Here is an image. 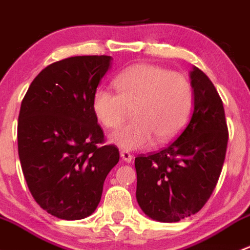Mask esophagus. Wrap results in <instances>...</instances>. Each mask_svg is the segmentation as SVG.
I'll list each match as a JSON object with an SVG mask.
<instances>
[{"instance_id":"esophagus-1","label":"esophagus","mask_w":250,"mask_h":250,"mask_svg":"<svg viewBox=\"0 0 250 250\" xmlns=\"http://www.w3.org/2000/svg\"><path fill=\"white\" fill-rule=\"evenodd\" d=\"M121 157H122V160L125 161V162L127 163H130L133 160V155L130 152H128V151H121Z\"/></svg>"}]
</instances>
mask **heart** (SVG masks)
Returning <instances> with one entry per match:
<instances>
[{
	"label": "heart",
	"instance_id": "1",
	"mask_svg": "<svg viewBox=\"0 0 250 250\" xmlns=\"http://www.w3.org/2000/svg\"><path fill=\"white\" fill-rule=\"evenodd\" d=\"M117 93L95 89L92 109L106 128H116L127 118L128 125L110 134V141L127 151L146 148L175 138L188 123L193 107L190 81L179 72L152 64L128 67L115 80Z\"/></svg>",
	"mask_w": 250,
	"mask_h": 250
}]
</instances>
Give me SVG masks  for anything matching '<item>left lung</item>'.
<instances>
[{"label": "left lung", "mask_w": 250, "mask_h": 250, "mask_svg": "<svg viewBox=\"0 0 250 250\" xmlns=\"http://www.w3.org/2000/svg\"><path fill=\"white\" fill-rule=\"evenodd\" d=\"M193 110L188 125L163 150L135 158L137 201L153 220L176 223L202 209L223 169L229 132L215 87L198 67L190 71Z\"/></svg>", "instance_id": "8db88e82"}]
</instances>
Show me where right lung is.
Segmentation results:
<instances>
[{
    "instance_id": "add662e5",
    "label": "right lung",
    "mask_w": 250,
    "mask_h": 250,
    "mask_svg": "<svg viewBox=\"0 0 250 250\" xmlns=\"http://www.w3.org/2000/svg\"><path fill=\"white\" fill-rule=\"evenodd\" d=\"M107 55L53 62L30 84L18 118V152L27 188L41 208L64 220L94 213L107 174L120 160L104 143L92 109Z\"/></svg>"
}]
</instances>
